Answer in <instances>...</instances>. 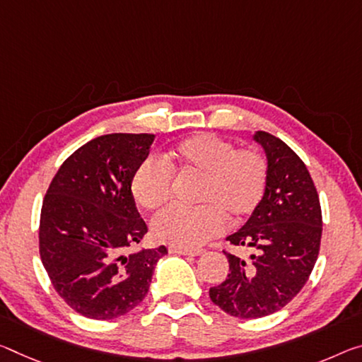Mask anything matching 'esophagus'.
<instances>
[{"label":"esophagus","mask_w":362,"mask_h":362,"mask_svg":"<svg viewBox=\"0 0 362 362\" xmlns=\"http://www.w3.org/2000/svg\"><path fill=\"white\" fill-rule=\"evenodd\" d=\"M169 251L172 255H185V256H199V255L204 253V250L180 248V246H169Z\"/></svg>","instance_id":"1"}]
</instances>
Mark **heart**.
Instances as JSON below:
<instances>
[{
  "mask_svg": "<svg viewBox=\"0 0 362 362\" xmlns=\"http://www.w3.org/2000/svg\"><path fill=\"white\" fill-rule=\"evenodd\" d=\"M174 170L199 177L193 208L172 206L153 219L159 242L197 248L219 235L227 219L238 223L259 208L267 188V163L255 150H235L230 141L198 134L180 141L165 160L146 158L130 180L135 202L145 209L168 204L174 192Z\"/></svg>",
  "mask_w": 362,
  "mask_h": 362,
  "instance_id": "1",
  "label": "heart"
}]
</instances>
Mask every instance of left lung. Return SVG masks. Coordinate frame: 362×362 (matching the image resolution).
<instances>
[{"instance_id": "1", "label": "left lung", "mask_w": 362, "mask_h": 362, "mask_svg": "<svg viewBox=\"0 0 362 362\" xmlns=\"http://www.w3.org/2000/svg\"><path fill=\"white\" fill-rule=\"evenodd\" d=\"M267 154V188L248 222L227 237L253 253H226L227 279L209 296L223 313L242 319L269 315L293 300L311 275L322 238L319 194L305 163L277 136L256 132Z\"/></svg>"}]
</instances>
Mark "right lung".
I'll return each mask as SVG.
<instances>
[{
	"label": "right lung",
	"mask_w": 362,
	"mask_h": 362,
	"mask_svg": "<svg viewBox=\"0 0 362 362\" xmlns=\"http://www.w3.org/2000/svg\"><path fill=\"white\" fill-rule=\"evenodd\" d=\"M151 134H109L74 151L51 180L38 228L40 257L67 306L109 320L139 306L165 246L130 248L148 232L130 180L150 154Z\"/></svg>",
	"instance_id": "add662e5"
}]
</instances>
